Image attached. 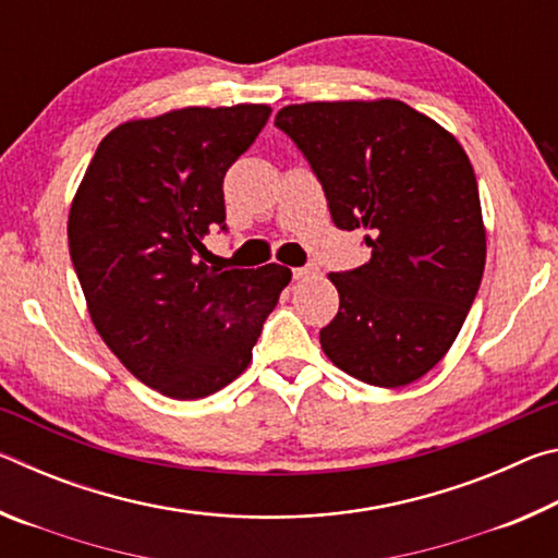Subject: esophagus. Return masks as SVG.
<instances>
[{
    "mask_svg": "<svg viewBox=\"0 0 558 558\" xmlns=\"http://www.w3.org/2000/svg\"><path fill=\"white\" fill-rule=\"evenodd\" d=\"M317 272H319V268H317V266H313V263H310V266L292 268V278H295V280H307V278H315Z\"/></svg>",
    "mask_w": 558,
    "mask_h": 558,
    "instance_id": "obj_1",
    "label": "esophagus"
}]
</instances>
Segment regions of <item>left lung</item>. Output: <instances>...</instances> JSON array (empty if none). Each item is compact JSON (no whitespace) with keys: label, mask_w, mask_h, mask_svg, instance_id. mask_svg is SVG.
<instances>
[{"label":"left lung","mask_w":558,"mask_h":558,"mask_svg":"<svg viewBox=\"0 0 558 558\" xmlns=\"http://www.w3.org/2000/svg\"><path fill=\"white\" fill-rule=\"evenodd\" d=\"M276 128L325 189L337 229H364L372 258L329 272L339 313L323 352L354 379L396 389L456 342L485 270L477 179L456 137L401 100L288 106Z\"/></svg>","instance_id":"left-lung-1"}]
</instances>
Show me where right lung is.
I'll list each match as a JSON object with an SVG mask.
<instances>
[{
    "label": "right lung",
    "mask_w": 558,
    "mask_h": 558,
    "mask_svg": "<svg viewBox=\"0 0 558 558\" xmlns=\"http://www.w3.org/2000/svg\"><path fill=\"white\" fill-rule=\"evenodd\" d=\"M268 106L182 108L102 137L69 214L88 313L125 369L169 399L231 384L253 356L290 268L219 270L196 260L226 231L223 177Z\"/></svg>",
    "instance_id": "add662e5"
}]
</instances>
